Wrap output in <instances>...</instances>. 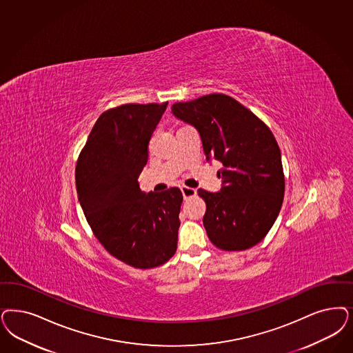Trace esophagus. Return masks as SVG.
Masks as SVG:
<instances>
[{
    "instance_id": "1",
    "label": "esophagus",
    "mask_w": 353,
    "mask_h": 353,
    "mask_svg": "<svg viewBox=\"0 0 353 353\" xmlns=\"http://www.w3.org/2000/svg\"><path fill=\"white\" fill-rule=\"evenodd\" d=\"M181 193H183V198H185V199H186V198H190V196H193V195L196 194L195 189L188 188V186H183V188H181Z\"/></svg>"
}]
</instances>
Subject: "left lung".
I'll return each instance as SVG.
<instances>
[{
    "instance_id": "1",
    "label": "left lung",
    "mask_w": 353,
    "mask_h": 353,
    "mask_svg": "<svg viewBox=\"0 0 353 353\" xmlns=\"http://www.w3.org/2000/svg\"><path fill=\"white\" fill-rule=\"evenodd\" d=\"M176 119L194 126L207 161L218 160V193L199 189L203 225L223 250H245L263 240L279 215L284 174L276 139L253 112L233 97L211 94L172 105Z\"/></svg>"
}]
</instances>
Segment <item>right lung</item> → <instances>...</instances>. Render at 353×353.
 Returning a JSON list of instances; mask_svg holds the SVG:
<instances>
[{
  "label": "right lung",
  "instance_id": "add662e5",
  "mask_svg": "<svg viewBox=\"0 0 353 353\" xmlns=\"http://www.w3.org/2000/svg\"><path fill=\"white\" fill-rule=\"evenodd\" d=\"M167 105L125 104L104 112L75 168L78 199L97 240L137 268L160 266L177 249L181 190L145 193L138 183Z\"/></svg>",
  "mask_w": 353,
  "mask_h": 353
}]
</instances>
